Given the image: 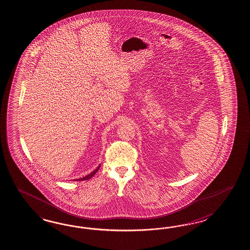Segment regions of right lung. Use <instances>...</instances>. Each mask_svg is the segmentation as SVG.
<instances>
[{
	"mask_svg": "<svg viewBox=\"0 0 250 250\" xmlns=\"http://www.w3.org/2000/svg\"><path fill=\"white\" fill-rule=\"evenodd\" d=\"M100 167H101V165H99L98 167H97L95 170H93L91 173L87 175V176H85V177H83V178L78 179V181H86V180H89V179H91V177H92V176H94V174L97 172V170H98L99 168H100ZM76 181H77V180H76Z\"/></svg>",
	"mask_w": 250,
	"mask_h": 250,
	"instance_id": "1",
	"label": "right lung"
}]
</instances>
